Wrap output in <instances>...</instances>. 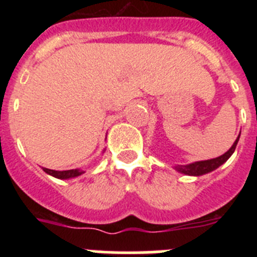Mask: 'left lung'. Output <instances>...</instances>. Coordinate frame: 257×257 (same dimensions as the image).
<instances>
[{"instance_id": "8db88e82", "label": "left lung", "mask_w": 257, "mask_h": 257, "mask_svg": "<svg viewBox=\"0 0 257 257\" xmlns=\"http://www.w3.org/2000/svg\"><path fill=\"white\" fill-rule=\"evenodd\" d=\"M239 136L240 133L239 135H238L237 139H235V142L233 143V145L230 147V149H229L228 152H225L222 156L207 161H197V162L188 163V165H176L174 166V169L178 172H180V174L189 175V176H202V175L208 174V172L216 170L217 167H220L222 163H225L226 161L230 158L231 154L234 153L235 147H237L238 140H239Z\"/></svg>"}]
</instances>
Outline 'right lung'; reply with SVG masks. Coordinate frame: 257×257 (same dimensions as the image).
Segmentation results:
<instances>
[{"label":"right lung","mask_w":257,"mask_h":257,"mask_svg":"<svg viewBox=\"0 0 257 257\" xmlns=\"http://www.w3.org/2000/svg\"><path fill=\"white\" fill-rule=\"evenodd\" d=\"M105 152V151H104ZM44 169V167H42ZM44 171L46 174L51 175L54 178L60 179V180H68V179H73L79 176V175L85 174L82 169H74V170H67V171H55V170H50V169H44Z\"/></svg>","instance_id":"right-lung-1"}]
</instances>
